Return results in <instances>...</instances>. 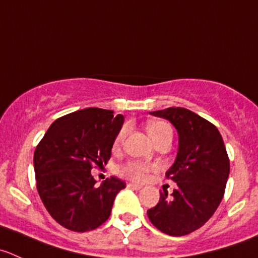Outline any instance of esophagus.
I'll use <instances>...</instances> for the list:
<instances>
[{"label":"esophagus","instance_id":"esophagus-1","mask_svg":"<svg viewBox=\"0 0 258 258\" xmlns=\"http://www.w3.org/2000/svg\"><path fill=\"white\" fill-rule=\"evenodd\" d=\"M127 187H131V189L140 190L142 186H141V185H139V184H134V182H130V184H127Z\"/></svg>","mask_w":258,"mask_h":258}]
</instances>
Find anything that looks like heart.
Here are the masks:
<instances>
[{
  "label": "heart",
  "mask_w": 258,
  "mask_h": 258,
  "mask_svg": "<svg viewBox=\"0 0 258 258\" xmlns=\"http://www.w3.org/2000/svg\"><path fill=\"white\" fill-rule=\"evenodd\" d=\"M146 130L149 136L151 137L152 141H157L159 139L164 136H172V128L167 122L165 121H149L146 124ZM124 135H126V128H122L118 132V135L114 139V147H118L122 144L124 139ZM152 167L150 165L142 164L139 161H128L124 165H122L119 167V174L122 176L127 177L130 180H135V181H142L147 177V174L150 172Z\"/></svg>",
  "instance_id": "heart-1"
}]
</instances>
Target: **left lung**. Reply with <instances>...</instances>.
<instances>
[{"label":"left lung","instance_id":"obj_1","mask_svg":"<svg viewBox=\"0 0 258 258\" xmlns=\"http://www.w3.org/2000/svg\"><path fill=\"white\" fill-rule=\"evenodd\" d=\"M174 124L179 149L167 179L177 187L167 197L160 192L157 206L147 211L150 222L169 236L197 231L209 221L224 196L229 159L218 128L203 117L181 107L150 112Z\"/></svg>","mask_w":258,"mask_h":258}]
</instances>
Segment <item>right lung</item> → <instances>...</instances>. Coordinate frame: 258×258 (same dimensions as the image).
<instances>
[{"label": "right lung", "instance_id": "1", "mask_svg": "<svg viewBox=\"0 0 258 258\" xmlns=\"http://www.w3.org/2000/svg\"><path fill=\"white\" fill-rule=\"evenodd\" d=\"M123 119L109 109H81L52 122L35 149L37 191L64 228L92 231L111 216L114 198L126 182L111 176L96 186L91 170L107 164Z\"/></svg>", "mask_w": 258, "mask_h": 258}]
</instances>
